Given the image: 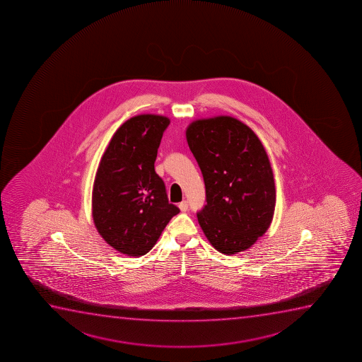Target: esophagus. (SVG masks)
Returning <instances> with one entry per match:
<instances>
[{"label": "esophagus", "instance_id": "obj_1", "mask_svg": "<svg viewBox=\"0 0 362 362\" xmlns=\"http://www.w3.org/2000/svg\"><path fill=\"white\" fill-rule=\"evenodd\" d=\"M179 209L182 212H187V209H189V206H187V201H182L180 204H179Z\"/></svg>", "mask_w": 362, "mask_h": 362}]
</instances>
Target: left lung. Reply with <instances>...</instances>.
<instances>
[{
    "mask_svg": "<svg viewBox=\"0 0 362 362\" xmlns=\"http://www.w3.org/2000/svg\"><path fill=\"white\" fill-rule=\"evenodd\" d=\"M187 141L204 175L207 204L197 219L206 238L224 255L248 250L269 229L276 204L262 141L230 116L196 119Z\"/></svg>",
    "mask_w": 362,
    "mask_h": 362,
    "instance_id": "obj_1",
    "label": "left lung"
}]
</instances>
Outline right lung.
I'll return each instance as SVG.
<instances>
[{"instance_id":"add662e5","label":"right lung","mask_w":362,"mask_h":362,"mask_svg":"<svg viewBox=\"0 0 362 362\" xmlns=\"http://www.w3.org/2000/svg\"><path fill=\"white\" fill-rule=\"evenodd\" d=\"M165 116H134L116 131L94 179V226L112 248L129 257L146 255L178 207L168 202L166 187L155 172Z\"/></svg>"}]
</instances>
